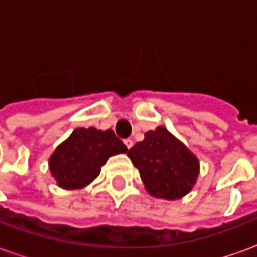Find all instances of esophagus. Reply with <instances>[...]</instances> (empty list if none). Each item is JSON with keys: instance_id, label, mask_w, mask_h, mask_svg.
Instances as JSON below:
<instances>
[{"instance_id": "esophagus-1", "label": "esophagus", "mask_w": 257, "mask_h": 257, "mask_svg": "<svg viewBox=\"0 0 257 257\" xmlns=\"http://www.w3.org/2000/svg\"><path fill=\"white\" fill-rule=\"evenodd\" d=\"M123 143H125V146H126L128 149H131V147L134 146V140H132V139H125V140H123Z\"/></svg>"}]
</instances>
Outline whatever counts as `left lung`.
<instances>
[{
  "label": "left lung",
  "mask_w": 257,
  "mask_h": 257,
  "mask_svg": "<svg viewBox=\"0 0 257 257\" xmlns=\"http://www.w3.org/2000/svg\"><path fill=\"white\" fill-rule=\"evenodd\" d=\"M128 157L156 198H182L198 178V158L164 126L146 132L145 140L129 149Z\"/></svg>",
  "instance_id": "8db88e82"
}]
</instances>
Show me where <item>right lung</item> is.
I'll return each instance as SVG.
<instances>
[{"mask_svg": "<svg viewBox=\"0 0 257 257\" xmlns=\"http://www.w3.org/2000/svg\"><path fill=\"white\" fill-rule=\"evenodd\" d=\"M126 151V146L111 129L77 128L53 151L49 169L59 187L84 189L99 176L110 157Z\"/></svg>", "mask_w": 257, "mask_h": 257, "instance_id": "right-lung-1", "label": "right lung"}]
</instances>
